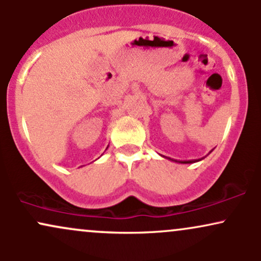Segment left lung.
<instances>
[{
  "mask_svg": "<svg viewBox=\"0 0 261 261\" xmlns=\"http://www.w3.org/2000/svg\"><path fill=\"white\" fill-rule=\"evenodd\" d=\"M168 160H170V158H168ZM170 161L176 162V163H184V164H188V163H195V162H197V161H174V160H170ZM200 161H201V160H200Z\"/></svg>",
  "mask_w": 261,
  "mask_h": 261,
  "instance_id": "1",
  "label": "left lung"
}]
</instances>
